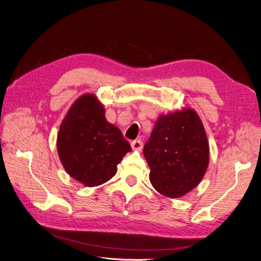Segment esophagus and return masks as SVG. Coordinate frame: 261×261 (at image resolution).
I'll use <instances>...</instances> for the list:
<instances>
[{"instance_id":"esophagus-1","label":"esophagus","mask_w":261,"mask_h":261,"mask_svg":"<svg viewBox=\"0 0 261 261\" xmlns=\"http://www.w3.org/2000/svg\"><path fill=\"white\" fill-rule=\"evenodd\" d=\"M143 143L141 140H135V141L131 142V148L132 150H136V151H140L142 149Z\"/></svg>"}]
</instances>
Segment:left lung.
I'll list each match as a JSON object with an SVG mask.
<instances>
[{
	"label": "left lung",
	"instance_id": "left-lung-1",
	"mask_svg": "<svg viewBox=\"0 0 261 261\" xmlns=\"http://www.w3.org/2000/svg\"><path fill=\"white\" fill-rule=\"evenodd\" d=\"M143 153L151 184L160 194L176 198L196 188L210 159L208 141L197 113L184 109L160 117Z\"/></svg>",
	"mask_w": 261,
	"mask_h": 261
}]
</instances>
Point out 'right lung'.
<instances>
[{
  "label": "right lung",
  "instance_id": "right-lung-1",
  "mask_svg": "<svg viewBox=\"0 0 261 261\" xmlns=\"http://www.w3.org/2000/svg\"><path fill=\"white\" fill-rule=\"evenodd\" d=\"M57 150L71 177L97 186L116 174L117 165L131 145L117 126L107 121L103 106L88 93L76 100L63 120Z\"/></svg>",
  "mask_w": 261,
  "mask_h": 261
}]
</instances>
